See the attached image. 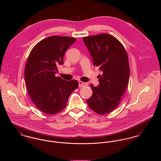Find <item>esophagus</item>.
<instances>
[{"instance_id": "esophagus-1", "label": "esophagus", "mask_w": 161, "mask_h": 161, "mask_svg": "<svg viewBox=\"0 0 161 161\" xmlns=\"http://www.w3.org/2000/svg\"><path fill=\"white\" fill-rule=\"evenodd\" d=\"M85 86H87V83H85V82H83L82 81H79V87H82Z\"/></svg>"}]
</instances>
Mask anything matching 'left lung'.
Wrapping results in <instances>:
<instances>
[{"instance_id": "1", "label": "left lung", "mask_w": 161, "mask_h": 161, "mask_svg": "<svg viewBox=\"0 0 161 161\" xmlns=\"http://www.w3.org/2000/svg\"><path fill=\"white\" fill-rule=\"evenodd\" d=\"M83 40L91 53L93 64L102 71L98 76L99 86L91 85L93 93L87 103L95 113L105 115L118 106L129 82L128 54L121 43L109 34L84 37Z\"/></svg>"}]
</instances>
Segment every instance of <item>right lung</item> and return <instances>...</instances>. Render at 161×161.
Listing matches in <instances>:
<instances>
[{"instance_id": "add662e5", "label": "right lung", "mask_w": 161, "mask_h": 161, "mask_svg": "<svg viewBox=\"0 0 161 161\" xmlns=\"http://www.w3.org/2000/svg\"><path fill=\"white\" fill-rule=\"evenodd\" d=\"M75 40L73 37L50 36L38 43L28 56L24 73L27 91L36 107L46 114L62 111L71 93L79 87L76 80L55 76L56 66L63 64L66 51Z\"/></svg>"}]
</instances>
